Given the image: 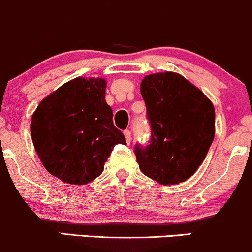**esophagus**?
<instances>
[{
  "instance_id": "34e87169",
  "label": "esophagus",
  "mask_w": 252,
  "mask_h": 252,
  "mask_svg": "<svg viewBox=\"0 0 252 252\" xmlns=\"http://www.w3.org/2000/svg\"><path fill=\"white\" fill-rule=\"evenodd\" d=\"M124 134H125L126 143H127V144H131V140H132V137H131V131H128V129H126V131H124Z\"/></svg>"
}]
</instances>
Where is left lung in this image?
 <instances>
[{
    "label": "left lung",
    "instance_id": "obj_1",
    "mask_svg": "<svg viewBox=\"0 0 252 252\" xmlns=\"http://www.w3.org/2000/svg\"><path fill=\"white\" fill-rule=\"evenodd\" d=\"M140 92L151 125L146 147L135 145L141 172L162 185L185 182L198 170L215 138V107L178 73L145 76Z\"/></svg>",
    "mask_w": 252,
    "mask_h": 252
}]
</instances>
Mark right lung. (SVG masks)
Returning a JSON list of instances; mask_svg holds the SVG:
<instances>
[{"label":"right lung","instance_id":"add662e5","mask_svg":"<svg viewBox=\"0 0 252 252\" xmlns=\"http://www.w3.org/2000/svg\"><path fill=\"white\" fill-rule=\"evenodd\" d=\"M105 90V79L80 76L44 97L32 114L35 151L46 170L62 182L88 184L102 173L115 145H126Z\"/></svg>","mask_w":252,"mask_h":252}]
</instances>
